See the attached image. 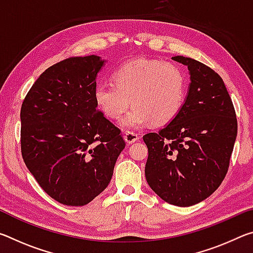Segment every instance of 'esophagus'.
Masks as SVG:
<instances>
[{
  "label": "esophagus",
  "mask_w": 253,
  "mask_h": 253,
  "mask_svg": "<svg viewBox=\"0 0 253 253\" xmlns=\"http://www.w3.org/2000/svg\"><path fill=\"white\" fill-rule=\"evenodd\" d=\"M138 138H139V136L137 135L136 132H134V131L128 130V131L125 132V135H124V139H125L128 144H132V143L137 142V140H138Z\"/></svg>",
  "instance_id": "34e87169"
}]
</instances>
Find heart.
I'll return each mask as SVG.
<instances>
[{"label":"heart","instance_id":"b5f03b06","mask_svg":"<svg viewBox=\"0 0 253 253\" xmlns=\"http://www.w3.org/2000/svg\"><path fill=\"white\" fill-rule=\"evenodd\" d=\"M114 84L100 83L93 90L95 102L107 118L118 121L134 106L123 125L138 129L152 122L160 126L176 117L186 96V78L178 66L160 60L139 59L115 71Z\"/></svg>","mask_w":253,"mask_h":253}]
</instances>
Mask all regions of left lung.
Wrapping results in <instances>:
<instances>
[{
    "label": "left lung",
    "mask_w": 253,
    "mask_h": 253,
    "mask_svg": "<svg viewBox=\"0 0 253 253\" xmlns=\"http://www.w3.org/2000/svg\"><path fill=\"white\" fill-rule=\"evenodd\" d=\"M187 66L188 93L176 117L143 139L148 148L145 176L162 200L191 207L221 185L237 138V115L221 77L211 68L182 55Z\"/></svg>",
    "instance_id": "obj_1"
}]
</instances>
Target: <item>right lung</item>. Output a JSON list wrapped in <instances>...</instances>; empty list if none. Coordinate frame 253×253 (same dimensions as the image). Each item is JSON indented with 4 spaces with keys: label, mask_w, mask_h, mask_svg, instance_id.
Listing matches in <instances>:
<instances>
[{
    "label": "right lung",
    "mask_w": 253,
    "mask_h": 253,
    "mask_svg": "<svg viewBox=\"0 0 253 253\" xmlns=\"http://www.w3.org/2000/svg\"><path fill=\"white\" fill-rule=\"evenodd\" d=\"M98 55L71 57L49 67L21 107V152L51 198L83 207L99 195L125 148L121 129L97 109Z\"/></svg>",
    "instance_id": "right-lung-1"
}]
</instances>
